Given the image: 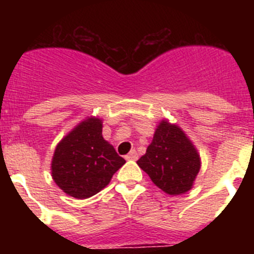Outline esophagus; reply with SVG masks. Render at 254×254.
I'll use <instances>...</instances> for the list:
<instances>
[{
  "instance_id": "obj_1",
  "label": "esophagus",
  "mask_w": 254,
  "mask_h": 254,
  "mask_svg": "<svg viewBox=\"0 0 254 254\" xmlns=\"http://www.w3.org/2000/svg\"><path fill=\"white\" fill-rule=\"evenodd\" d=\"M137 158L138 154L136 150H132V151H129L128 154L126 155V159H127V160H137Z\"/></svg>"
}]
</instances>
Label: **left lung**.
Segmentation results:
<instances>
[{"label":"left lung","instance_id":"left-lung-1","mask_svg":"<svg viewBox=\"0 0 254 254\" xmlns=\"http://www.w3.org/2000/svg\"><path fill=\"white\" fill-rule=\"evenodd\" d=\"M137 164L156 187L170 196H177L193 187L201 169V158L193 142L178 125L161 120L152 142Z\"/></svg>","mask_w":254,"mask_h":254}]
</instances>
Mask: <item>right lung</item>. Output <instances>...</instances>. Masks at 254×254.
Here are the masks:
<instances>
[{"instance_id": "obj_1", "label": "right lung", "mask_w": 254, "mask_h": 254, "mask_svg": "<svg viewBox=\"0 0 254 254\" xmlns=\"http://www.w3.org/2000/svg\"><path fill=\"white\" fill-rule=\"evenodd\" d=\"M103 121L86 117L56 146L51 172L56 185L77 199L89 198L107 187L126 160L102 134Z\"/></svg>"}]
</instances>
